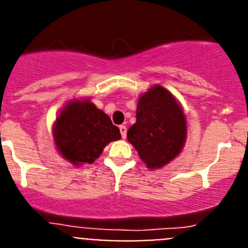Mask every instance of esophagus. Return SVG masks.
<instances>
[{"label": "esophagus", "mask_w": 248, "mask_h": 248, "mask_svg": "<svg viewBox=\"0 0 248 248\" xmlns=\"http://www.w3.org/2000/svg\"><path fill=\"white\" fill-rule=\"evenodd\" d=\"M119 130H120V134H122L123 139H125V138H126V126L120 125L119 126Z\"/></svg>", "instance_id": "34e87169"}]
</instances>
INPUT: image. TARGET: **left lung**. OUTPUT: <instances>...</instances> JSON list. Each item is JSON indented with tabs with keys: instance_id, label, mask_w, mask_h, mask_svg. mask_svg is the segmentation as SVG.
I'll return each mask as SVG.
<instances>
[{
	"instance_id": "obj_1",
	"label": "left lung",
	"mask_w": 248,
	"mask_h": 248,
	"mask_svg": "<svg viewBox=\"0 0 248 248\" xmlns=\"http://www.w3.org/2000/svg\"><path fill=\"white\" fill-rule=\"evenodd\" d=\"M149 169H160L180 154L186 140V119L175 97L154 85L138 100L137 122L126 133Z\"/></svg>"
}]
</instances>
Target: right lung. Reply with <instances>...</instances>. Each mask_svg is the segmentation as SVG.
Listing matches in <instances>:
<instances>
[{"label":"right lung","instance_id":"obj_1","mask_svg":"<svg viewBox=\"0 0 248 248\" xmlns=\"http://www.w3.org/2000/svg\"><path fill=\"white\" fill-rule=\"evenodd\" d=\"M120 138L119 128L89 99L68 102L53 125L57 150L76 166L93 164L105 146Z\"/></svg>","mask_w":248,"mask_h":248}]
</instances>
